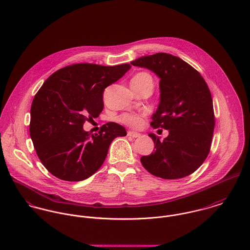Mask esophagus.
Here are the masks:
<instances>
[{
  "instance_id": "34e87169",
  "label": "esophagus",
  "mask_w": 250,
  "mask_h": 250,
  "mask_svg": "<svg viewBox=\"0 0 250 250\" xmlns=\"http://www.w3.org/2000/svg\"><path fill=\"white\" fill-rule=\"evenodd\" d=\"M128 137H131V138H140L141 137V134L140 133H137V132H133V131H129L128 134H127Z\"/></svg>"
}]
</instances>
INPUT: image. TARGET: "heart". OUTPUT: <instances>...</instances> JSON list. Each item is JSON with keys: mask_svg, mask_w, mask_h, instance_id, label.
<instances>
[{"mask_svg": "<svg viewBox=\"0 0 250 250\" xmlns=\"http://www.w3.org/2000/svg\"><path fill=\"white\" fill-rule=\"evenodd\" d=\"M133 82H138V83H144V82H149L152 83V79L149 74L147 73H138L132 80ZM119 121L122 122L123 124H126L130 127L133 128H140L143 123V116L140 114H134V113H125L122 114L119 117Z\"/></svg>", "mask_w": 250, "mask_h": 250, "instance_id": "heart-1", "label": "heart"}]
</instances>
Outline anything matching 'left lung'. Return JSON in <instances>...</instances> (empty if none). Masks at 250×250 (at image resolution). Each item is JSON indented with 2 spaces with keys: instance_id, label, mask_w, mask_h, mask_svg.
<instances>
[{
  "instance_id": "1",
  "label": "left lung",
  "mask_w": 250,
  "mask_h": 250,
  "mask_svg": "<svg viewBox=\"0 0 250 250\" xmlns=\"http://www.w3.org/2000/svg\"><path fill=\"white\" fill-rule=\"evenodd\" d=\"M131 64L159 77L160 103L151 125L168 130L164 141L148 135L156 150L141 158L143 167L170 180L193 173L207 158L214 134L213 100L206 82L188 63L166 53L143 56Z\"/></svg>"
}]
</instances>
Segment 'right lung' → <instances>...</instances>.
<instances>
[{
	"instance_id": "add662e5",
	"label": "right lung",
	"mask_w": 250,
	"mask_h": 250,
	"mask_svg": "<svg viewBox=\"0 0 250 250\" xmlns=\"http://www.w3.org/2000/svg\"><path fill=\"white\" fill-rule=\"evenodd\" d=\"M130 68L129 63H78L55 72L44 82L31 107L30 135L39 160L51 174L70 182L90 177L103 165L111 142L127 135L114 122L103 125L95 136L83 126L99 116L105 88Z\"/></svg>"
}]
</instances>
